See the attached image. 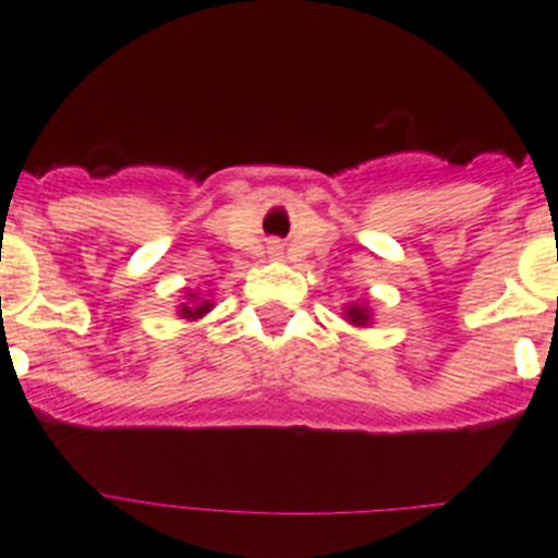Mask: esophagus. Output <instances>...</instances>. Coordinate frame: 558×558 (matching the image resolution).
I'll list each match as a JSON object with an SVG mask.
<instances>
[{
    "label": "esophagus",
    "instance_id": "1",
    "mask_svg": "<svg viewBox=\"0 0 558 558\" xmlns=\"http://www.w3.org/2000/svg\"><path fill=\"white\" fill-rule=\"evenodd\" d=\"M269 250H271V252H280V243H271Z\"/></svg>",
    "mask_w": 558,
    "mask_h": 558
}]
</instances>
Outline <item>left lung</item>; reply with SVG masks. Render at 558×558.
<instances>
[{"label":"left lung","instance_id":"obj_1","mask_svg":"<svg viewBox=\"0 0 558 558\" xmlns=\"http://www.w3.org/2000/svg\"><path fill=\"white\" fill-rule=\"evenodd\" d=\"M343 315L351 326H363L366 329L368 323H372V306L366 301H354V303H345L343 306Z\"/></svg>","mask_w":558,"mask_h":558}]
</instances>
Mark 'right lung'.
Wrapping results in <instances>:
<instances>
[{
	"label": "right lung",
	"instance_id": "right-lung-1",
	"mask_svg": "<svg viewBox=\"0 0 558 558\" xmlns=\"http://www.w3.org/2000/svg\"><path fill=\"white\" fill-rule=\"evenodd\" d=\"M213 294H201V292H186L184 303H178V317L181 320H201L204 315L213 312Z\"/></svg>",
	"mask_w": 558,
	"mask_h": 558
}]
</instances>
